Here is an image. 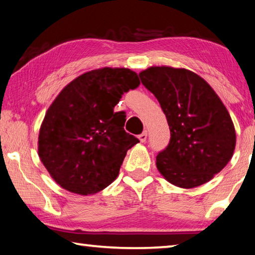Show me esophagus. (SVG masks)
Segmentation results:
<instances>
[{
    "instance_id": "34e87169",
    "label": "esophagus",
    "mask_w": 255,
    "mask_h": 255,
    "mask_svg": "<svg viewBox=\"0 0 255 255\" xmlns=\"http://www.w3.org/2000/svg\"><path fill=\"white\" fill-rule=\"evenodd\" d=\"M138 139L140 140V143H145L146 139H147V130H144L143 132L138 136Z\"/></svg>"
}]
</instances>
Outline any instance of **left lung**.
<instances>
[{"label": "left lung", "instance_id": "1", "mask_svg": "<svg viewBox=\"0 0 255 255\" xmlns=\"http://www.w3.org/2000/svg\"><path fill=\"white\" fill-rule=\"evenodd\" d=\"M143 85L161 105L171 138L156 156L165 180L191 189L208 182L233 156L234 124L207 82L185 68L153 66L139 73Z\"/></svg>", "mask_w": 255, "mask_h": 255}]
</instances>
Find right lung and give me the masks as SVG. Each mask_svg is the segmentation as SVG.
Masks as SVG:
<instances>
[{"label": "right lung", "mask_w": 255, "mask_h": 255, "mask_svg": "<svg viewBox=\"0 0 255 255\" xmlns=\"http://www.w3.org/2000/svg\"><path fill=\"white\" fill-rule=\"evenodd\" d=\"M139 84L128 68L105 67L84 73L60 91L38 138V154L56 183L88 196L114 182L127 150L139 143L125 131L124 112L114 114V108Z\"/></svg>", "instance_id": "1"}]
</instances>
